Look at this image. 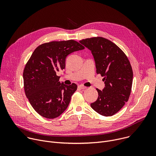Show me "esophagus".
Wrapping results in <instances>:
<instances>
[{"label":"esophagus","mask_w":156,"mask_h":156,"mask_svg":"<svg viewBox=\"0 0 156 156\" xmlns=\"http://www.w3.org/2000/svg\"><path fill=\"white\" fill-rule=\"evenodd\" d=\"M78 88L81 89V90H84V89L86 88V86H84V85H82V84H80V85H78Z\"/></svg>","instance_id":"1"}]
</instances>
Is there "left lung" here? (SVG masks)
<instances>
[{
	"label": "left lung",
	"instance_id": "left-lung-1",
	"mask_svg": "<svg viewBox=\"0 0 156 156\" xmlns=\"http://www.w3.org/2000/svg\"><path fill=\"white\" fill-rule=\"evenodd\" d=\"M93 55L96 73L104 76L105 87L91 107L103 116H112L128 101L133 83V70L125 53L105 38L95 37L80 41Z\"/></svg>",
	"mask_w": 156,
	"mask_h": 156
}]
</instances>
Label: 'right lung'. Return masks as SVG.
Listing matches in <instances>:
<instances>
[{"label":"right lung","instance_id":"add662e5","mask_svg":"<svg viewBox=\"0 0 156 156\" xmlns=\"http://www.w3.org/2000/svg\"><path fill=\"white\" fill-rule=\"evenodd\" d=\"M84 49L79 42L68 40L42 44L33 52L23 71L24 89L31 106L42 117L55 119L68 107L77 85L60 83L57 73L65 69L68 55Z\"/></svg>","mask_w":156,"mask_h":156}]
</instances>
